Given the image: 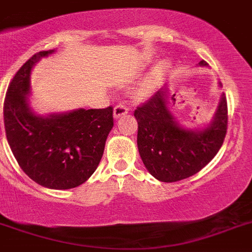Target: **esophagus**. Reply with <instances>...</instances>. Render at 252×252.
Here are the masks:
<instances>
[{
    "label": "esophagus",
    "instance_id": "1",
    "mask_svg": "<svg viewBox=\"0 0 252 252\" xmlns=\"http://www.w3.org/2000/svg\"><path fill=\"white\" fill-rule=\"evenodd\" d=\"M128 112V109L125 105H117V106L114 107V117L115 119H120L121 116H124V115H126Z\"/></svg>",
    "mask_w": 252,
    "mask_h": 252
}]
</instances>
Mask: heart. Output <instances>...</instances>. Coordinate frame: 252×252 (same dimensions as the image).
Returning a JSON list of instances; mask_svg holds the SVG:
<instances>
[{"instance_id":"1","label":"heart","mask_w":252,"mask_h":252,"mask_svg":"<svg viewBox=\"0 0 252 252\" xmlns=\"http://www.w3.org/2000/svg\"><path fill=\"white\" fill-rule=\"evenodd\" d=\"M168 62L162 61L137 84V85L133 88L132 90V99L133 100H146L148 97L152 96L155 94V92L157 90L158 85H159V81L162 79V76L164 75V73L168 69Z\"/></svg>"}]
</instances>
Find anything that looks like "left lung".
Instances as JSON below:
<instances>
[{"instance_id": "8db88e82", "label": "left lung", "mask_w": 252, "mask_h": 252, "mask_svg": "<svg viewBox=\"0 0 252 252\" xmlns=\"http://www.w3.org/2000/svg\"><path fill=\"white\" fill-rule=\"evenodd\" d=\"M196 66L208 68V63L202 61ZM174 102V95H169L166 84L147 104L135 110L141 159L156 179L166 183L186 179L204 168L219 152L227 128L224 93L212 120L200 127L190 128L181 124L171 111Z\"/></svg>"}]
</instances>
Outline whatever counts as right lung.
Returning a JSON list of instances; mask_svg holds the SVG:
<instances>
[{"label":"right lung","instance_id":"right-lung-1","mask_svg":"<svg viewBox=\"0 0 252 252\" xmlns=\"http://www.w3.org/2000/svg\"><path fill=\"white\" fill-rule=\"evenodd\" d=\"M54 49L28 59L12 79L3 106L12 153L32 181L49 189H71L96 171L114 127L112 107L38 114L31 105L33 66Z\"/></svg>","mask_w":252,"mask_h":252}]
</instances>
